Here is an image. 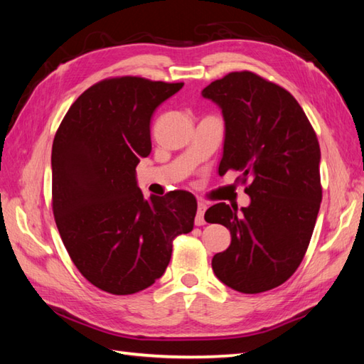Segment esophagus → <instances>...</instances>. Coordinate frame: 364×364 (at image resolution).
<instances>
[{"label": "esophagus", "instance_id": "1", "mask_svg": "<svg viewBox=\"0 0 364 364\" xmlns=\"http://www.w3.org/2000/svg\"><path fill=\"white\" fill-rule=\"evenodd\" d=\"M205 211H206V205L203 202H198L196 225H203V223H205Z\"/></svg>", "mask_w": 364, "mask_h": 364}]
</instances>
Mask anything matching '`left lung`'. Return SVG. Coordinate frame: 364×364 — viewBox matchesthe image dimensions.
<instances>
[{
	"label": "left lung",
	"instance_id": "1",
	"mask_svg": "<svg viewBox=\"0 0 364 364\" xmlns=\"http://www.w3.org/2000/svg\"><path fill=\"white\" fill-rule=\"evenodd\" d=\"M225 119L219 173L237 170L252 202L218 203L205 220L231 233L213 270L222 283L244 294L283 284L304 259L318 219L321 149L310 120L288 90L262 76L231 72L202 90Z\"/></svg>",
	"mask_w": 364,
	"mask_h": 364
}]
</instances>
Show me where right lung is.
<instances>
[{"instance_id":"right-lung-1","label":"right lung","mask_w":364,"mask_h":364,"mask_svg":"<svg viewBox=\"0 0 364 364\" xmlns=\"http://www.w3.org/2000/svg\"><path fill=\"white\" fill-rule=\"evenodd\" d=\"M184 82L115 76L76 98L53 141V214L73 264L115 296L149 288L166 272L176 236L194 227L188 191L144 198L136 167L151 151L154 109Z\"/></svg>"}]
</instances>
